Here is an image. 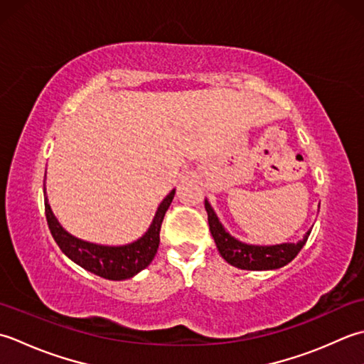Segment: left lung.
<instances>
[{
    "label": "left lung",
    "mask_w": 364,
    "mask_h": 364,
    "mask_svg": "<svg viewBox=\"0 0 364 364\" xmlns=\"http://www.w3.org/2000/svg\"><path fill=\"white\" fill-rule=\"evenodd\" d=\"M209 220L210 234L213 237L221 257L228 264H231L242 270H275L284 267L300 253L303 245L306 243L309 231L303 235V239L296 243H279V245H250L237 240L229 234L225 226L220 223L217 213L213 212L209 201H204Z\"/></svg>",
    "instance_id": "left-lung-1"
}]
</instances>
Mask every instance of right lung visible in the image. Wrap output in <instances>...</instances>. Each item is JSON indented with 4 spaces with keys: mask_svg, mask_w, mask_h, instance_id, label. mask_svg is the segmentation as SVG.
I'll return each mask as SVG.
<instances>
[{
    "mask_svg": "<svg viewBox=\"0 0 364 364\" xmlns=\"http://www.w3.org/2000/svg\"><path fill=\"white\" fill-rule=\"evenodd\" d=\"M43 193H46V183H43ZM176 190L160 203L152 223L143 237L138 240L122 245V247H107V245H97L91 242H85L69 234L65 229L58 223L56 217L50 209L48 199L46 196V217L58 247L63 253L72 259L73 262L83 267L85 270L94 273L105 279L121 281L135 277L147 265L157 253L160 243V229L161 221L165 218L169 204L173 203Z\"/></svg>",
    "mask_w": 364,
    "mask_h": 364,
    "instance_id": "1",
    "label": "right lung"
}]
</instances>
